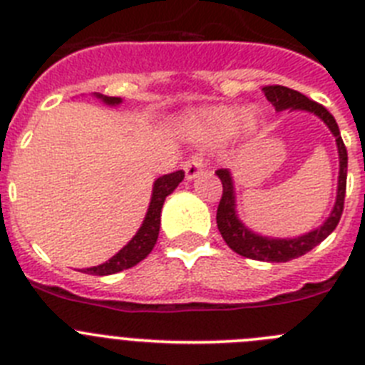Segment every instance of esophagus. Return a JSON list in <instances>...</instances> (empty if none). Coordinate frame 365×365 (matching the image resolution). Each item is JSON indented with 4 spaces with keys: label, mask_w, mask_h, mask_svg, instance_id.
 I'll use <instances>...</instances> for the list:
<instances>
[{
    "label": "esophagus",
    "mask_w": 365,
    "mask_h": 365,
    "mask_svg": "<svg viewBox=\"0 0 365 365\" xmlns=\"http://www.w3.org/2000/svg\"><path fill=\"white\" fill-rule=\"evenodd\" d=\"M183 170H185L187 180H195L196 176L203 170L202 158H200V156H192V158H189L185 163H183Z\"/></svg>",
    "instance_id": "obj_1"
}]
</instances>
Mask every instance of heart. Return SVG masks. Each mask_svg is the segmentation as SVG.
<instances>
[{"mask_svg":"<svg viewBox=\"0 0 365 365\" xmlns=\"http://www.w3.org/2000/svg\"><path fill=\"white\" fill-rule=\"evenodd\" d=\"M258 116L252 110L242 113L236 107H212L190 116V125L205 142H222L232 133L251 138L258 130Z\"/></svg>","mask_w":365,"mask_h":365,"instance_id":"obj_1","label":"heart"}]
</instances>
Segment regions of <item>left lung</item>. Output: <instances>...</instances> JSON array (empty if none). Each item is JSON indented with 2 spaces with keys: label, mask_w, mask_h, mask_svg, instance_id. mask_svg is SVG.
<instances>
[{
  "label": "left lung",
  "mask_w": 365,
  "mask_h": 365,
  "mask_svg": "<svg viewBox=\"0 0 365 365\" xmlns=\"http://www.w3.org/2000/svg\"><path fill=\"white\" fill-rule=\"evenodd\" d=\"M272 107L282 113V110H305L314 116L320 118L327 127H329L331 134L336 140L338 147V160H340V170H338V189H336V202H334L333 211L327 216V220L322 223L320 227L313 229V231L305 232V235L294 236V238H272V236L258 235V232L251 231L242 220L238 218L236 212V196H235V180H232L231 170L229 169H218L216 176L222 180L223 195L220 200L218 212H216V223H218V231L222 238L225 240V244L238 252L240 256L251 258V260L260 262H289L294 260L298 256L309 252L311 249L317 247L320 242L327 238L334 227L340 222V216L344 211V198H346V180H347V150L340 136V129H338L336 121H334L333 114L322 107L317 101L309 100L298 91L293 88L282 87V85H269V87L262 88Z\"/></svg>",
  "instance_id": "obj_1"
}]
</instances>
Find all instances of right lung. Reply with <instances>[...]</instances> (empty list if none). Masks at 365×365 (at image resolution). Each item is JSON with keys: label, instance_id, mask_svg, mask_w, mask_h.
Here are the masks:
<instances>
[{"label": "right lung", "instance_id": "add662e5", "mask_svg": "<svg viewBox=\"0 0 365 365\" xmlns=\"http://www.w3.org/2000/svg\"><path fill=\"white\" fill-rule=\"evenodd\" d=\"M94 96L98 100L103 101L105 105H110V107H116L120 105L121 98H113V96H103V94L94 93ZM185 173L183 170H176V173H170V175L160 176L153 185V196H150L149 209H147V215L143 218L142 227L138 229L136 235L130 238L129 244L123 249L116 252V255L107 260L105 264L94 265V267L83 269L81 272H87V274H96V277H107V274H114V272H120L123 269H130L136 264L147 258L150 251H153L156 240H158L160 232V216H162V207L165 202L167 196L180 185V182L183 180Z\"/></svg>", "mask_w": 365, "mask_h": 365}]
</instances>
